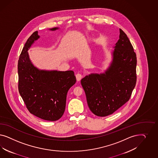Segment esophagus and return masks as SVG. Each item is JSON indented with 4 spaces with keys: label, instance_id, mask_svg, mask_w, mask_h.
Returning a JSON list of instances; mask_svg holds the SVG:
<instances>
[{
    "label": "esophagus",
    "instance_id": "obj_1",
    "mask_svg": "<svg viewBox=\"0 0 158 158\" xmlns=\"http://www.w3.org/2000/svg\"><path fill=\"white\" fill-rule=\"evenodd\" d=\"M82 75L81 73H77L76 75V77H77V81H80L82 78Z\"/></svg>",
    "mask_w": 158,
    "mask_h": 158
}]
</instances>
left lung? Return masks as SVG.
Listing matches in <instances>:
<instances>
[{
  "mask_svg": "<svg viewBox=\"0 0 158 158\" xmlns=\"http://www.w3.org/2000/svg\"><path fill=\"white\" fill-rule=\"evenodd\" d=\"M115 48L113 60L105 73L91 74L81 80L88 106L98 116L111 115L124 105L136 84V54L121 29Z\"/></svg>",
  "mask_w": 158,
  "mask_h": 158,
  "instance_id": "8db88e82",
  "label": "left lung"
}]
</instances>
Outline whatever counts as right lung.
Instances as JSON below:
<instances>
[{
    "label": "right lung",
    "mask_w": 158,
    "mask_h": 158,
    "mask_svg": "<svg viewBox=\"0 0 158 158\" xmlns=\"http://www.w3.org/2000/svg\"><path fill=\"white\" fill-rule=\"evenodd\" d=\"M39 38L38 32H34L20 54L18 61L19 91L31 114L43 120L56 121L64 114L67 93L77 79L72 71H40L34 67L27 51Z\"/></svg>",
    "instance_id": "obj_1"
}]
</instances>
